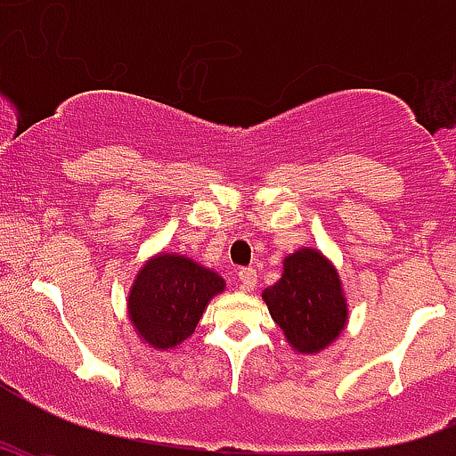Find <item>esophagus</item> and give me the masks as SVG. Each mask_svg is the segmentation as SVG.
<instances>
[{"mask_svg": "<svg viewBox=\"0 0 456 456\" xmlns=\"http://www.w3.org/2000/svg\"><path fill=\"white\" fill-rule=\"evenodd\" d=\"M238 282H240L242 291H251L257 284L256 269H238Z\"/></svg>", "mask_w": 456, "mask_h": 456, "instance_id": "esophagus-1", "label": "esophagus"}]
</instances>
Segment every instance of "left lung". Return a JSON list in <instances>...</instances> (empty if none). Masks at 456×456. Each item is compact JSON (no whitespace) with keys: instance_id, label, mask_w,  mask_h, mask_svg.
<instances>
[{"instance_id":"8db88e82","label":"left lung","mask_w":456,"mask_h":456,"mask_svg":"<svg viewBox=\"0 0 456 456\" xmlns=\"http://www.w3.org/2000/svg\"><path fill=\"white\" fill-rule=\"evenodd\" d=\"M262 297L297 353H317L329 346L346 322L338 271L315 249L289 256L282 278L265 289Z\"/></svg>"}]
</instances>
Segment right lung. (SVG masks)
Masks as SVG:
<instances>
[{"instance_id": "obj_1", "label": "right lung", "mask_w": 456, "mask_h": 456, "mask_svg": "<svg viewBox=\"0 0 456 456\" xmlns=\"http://www.w3.org/2000/svg\"><path fill=\"white\" fill-rule=\"evenodd\" d=\"M224 289L214 271L183 256L147 262L130 291V320L154 348H172L194 333L207 302Z\"/></svg>"}]
</instances>
